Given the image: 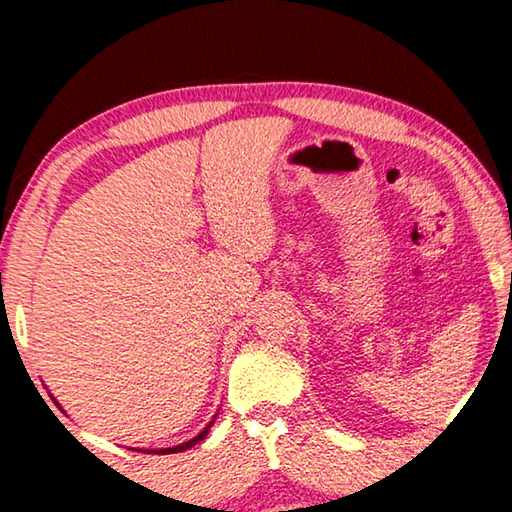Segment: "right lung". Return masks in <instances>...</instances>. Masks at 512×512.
Masks as SVG:
<instances>
[{"label":"right lung","mask_w":512,"mask_h":512,"mask_svg":"<svg viewBox=\"0 0 512 512\" xmlns=\"http://www.w3.org/2000/svg\"><path fill=\"white\" fill-rule=\"evenodd\" d=\"M214 420H216V415L210 420V424H207V427L201 433H198V436H194L192 440H187V443H180L176 447H162V449H137V452H146V454H178V452H185V449L194 447L196 443H201V440L207 436V431H210V427L214 424Z\"/></svg>","instance_id":"right-lung-1"}]
</instances>
